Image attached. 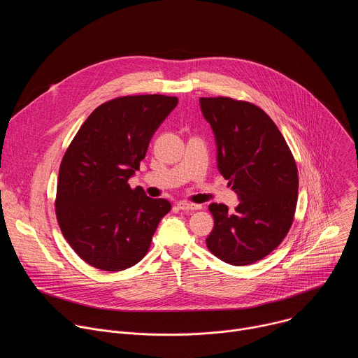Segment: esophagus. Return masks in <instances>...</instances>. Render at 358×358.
<instances>
[{
	"label": "esophagus",
	"mask_w": 358,
	"mask_h": 358,
	"mask_svg": "<svg viewBox=\"0 0 358 358\" xmlns=\"http://www.w3.org/2000/svg\"><path fill=\"white\" fill-rule=\"evenodd\" d=\"M177 207L180 210H184V211H195V210H201L202 208V206H199V203H192V202H187V201L177 202Z\"/></svg>",
	"instance_id": "obj_1"
}]
</instances>
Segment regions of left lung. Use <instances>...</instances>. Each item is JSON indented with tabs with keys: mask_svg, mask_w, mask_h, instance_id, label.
<instances>
[{
	"mask_svg": "<svg viewBox=\"0 0 358 358\" xmlns=\"http://www.w3.org/2000/svg\"><path fill=\"white\" fill-rule=\"evenodd\" d=\"M201 112L217 143L218 170L239 196L228 213L213 202L208 249L229 265L258 262L289 232L299 176L292 151L273 120L258 106L231 97H201Z\"/></svg>",
	"mask_w": 358,
	"mask_h": 358,
	"instance_id": "obj_1",
	"label": "left lung"
}]
</instances>
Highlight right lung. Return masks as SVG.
I'll return each instance as SVG.
<instances>
[{
	"label": "right lung",
	"instance_id": "add662e5",
	"mask_svg": "<svg viewBox=\"0 0 358 358\" xmlns=\"http://www.w3.org/2000/svg\"><path fill=\"white\" fill-rule=\"evenodd\" d=\"M177 103V97L164 94L109 100L90 113L69 144L55 211L65 239L90 266L106 272L134 266L171 210L167 199L133 189L129 178Z\"/></svg>",
	"mask_w": 358,
	"mask_h": 358
}]
</instances>
